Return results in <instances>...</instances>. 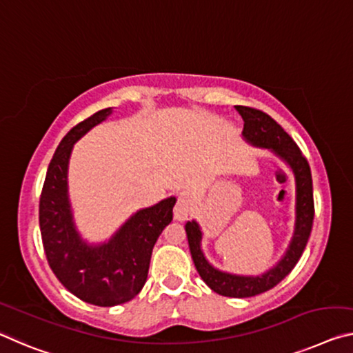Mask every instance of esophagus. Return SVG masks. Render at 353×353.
Wrapping results in <instances>:
<instances>
[{
  "label": "esophagus",
  "instance_id": "34e87169",
  "mask_svg": "<svg viewBox=\"0 0 353 353\" xmlns=\"http://www.w3.org/2000/svg\"><path fill=\"white\" fill-rule=\"evenodd\" d=\"M193 210L192 199L187 196H179L174 205V218L177 221H185Z\"/></svg>",
  "mask_w": 353,
  "mask_h": 353
}]
</instances>
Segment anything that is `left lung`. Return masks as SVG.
I'll return each instance as SVG.
<instances>
[{
    "instance_id": "8db88e82",
    "label": "left lung",
    "mask_w": 353,
    "mask_h": 353,
    "mask_svg": "<svg viewBox=\"0 0 353 353\" xmlns=\"http://www.w3.org/2000/svg\"><path fill=\"white\" fill-rule=\"evenodd\" d=\"M236 110L245 122L242 132L245 141L256 148L270 149L294 172L295 225L292 239H290L289 247L281 261L276 265H273L270 270L257 276H243L221 272L209 264L203 250H201L203 232H201L196 221H187L185 231L194 267H196L199 276L203 278L207 286L214 292L225 295V297L247 299L275 288L279 281H283L292 272L301 253H303L307 239H310L312 220H314V199H312V177L310 165H307V160L294 139L284 132V128L261 110L242 105H237Z\"/></svg>"
}]
</instances>
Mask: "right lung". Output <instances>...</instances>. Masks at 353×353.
Segmentation results:
<instances>
[{
	"mask_svg": "<svg viewBox=\"0 0 353 353\" xmlns=\"http://www.w3.org/2000/svg\"><path fill=\"white\" fill-rule=\"evenodd\" d=\"M111 113V108L97 111L63 138L48 165L39 203L48 265L69 292L96 306L122 305L139 294L148 279L154 245L171 223L176 204L171 196L138 210L108 242L89 245L78 234L67 188L70 154L78 139Z\"/></svg>",
	"mask_w": 353,
	"mask_h": 353,
	"instance_id": "1",
	"label": "right lung"
}]
</instances>
